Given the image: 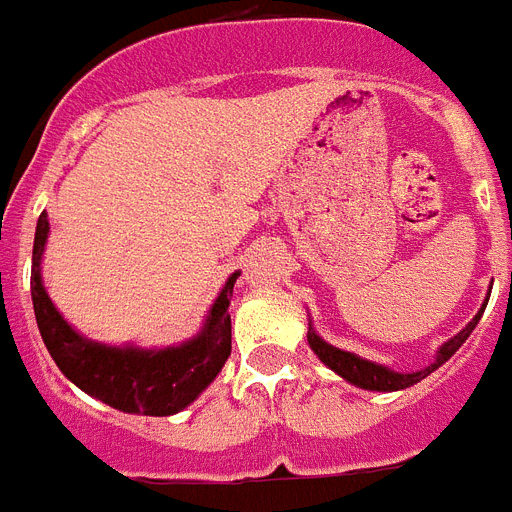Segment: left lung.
Segmentation results:
<instances>
[{"mask_svg":"<svg viewBox=\"0 0 512 512\" xmlns=\"http://www.w3.org/2000/svg\"><path fill=\"white\" fill-rule=\"evenodd\" d=\"M484 308H487V305H484ZM484 308L476 313L474 321H469V326H466L461 334L453 336V339H448V342L440 347L438 357H435V362H432L430 368L419 370V373H393V370L383 368V365H375V362L362 360V357L352 355V352H344V349L331 347V344L323 342L321 336H318L313 329H308V344H310V349H313V352L318 355V360L326 362V365H329L334 373H339L342 378H347L349 383H355V386H360V388H368V391H399V388L414 386V383H419L422 378H427L432 370H438L445 360H451L453 352H456V349L461 347L466 339H469V334L474 331V326L479 323V318H482Z\"/></svg>","mask_w":512,"mask_h":512,"instance_id":"obj_1","label":"left lung"}]
</instances>
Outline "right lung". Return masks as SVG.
<instances>
[{
  "label": "right lung",
  "mask_w": 512,
  "mask_h": 512,
  "mask_svg": "<svg viewBox=\"0 0 512 512\" xmlns=\"http://www.w3.org/2000/svg\"><path fill=\"white\" fill-rule=\"evenodd\" d=\"M48 238L46 212H41L33 240V269H30V295L36 310L38 331L48 355L74 386L100 399L103 404L129 414L168 417L181 412L217 378L230 357V313L238 274L227 279L225 290L214 300L204 331L181 347L160 352H142L137 347H106V344L82 339L59 316L41 282V256Z\"/></svg>",
  "instance_id": "add662e5"
}]
</instances>
